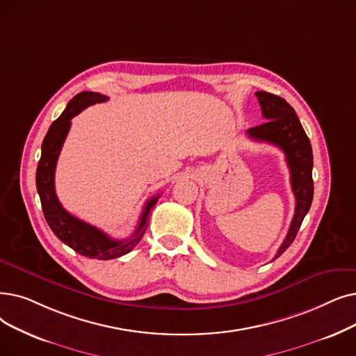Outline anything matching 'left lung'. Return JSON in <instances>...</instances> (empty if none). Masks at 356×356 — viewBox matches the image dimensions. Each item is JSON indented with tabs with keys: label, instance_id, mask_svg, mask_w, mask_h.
<instances>
[{
	"label": "left lung",
	"instance_id": "8db88e82",
	"mask_svg": "<svg viewBox=\"0 0 356 356\" xmlns=\"http://www.w3.org/2000/svg\"><path fill=\"white\" fill-rule=\"evenodd\" d=\"M256 97L261 107V115L268 122L250 128L247 135L254 141L268 143L284 151L291 173V188L296 196V212H293L288 234L273 257L275 260L292 244L304 216L310 211L314 193L313 149L296 111L286 100L268 91H257Z\"/></svg>",
	"mask_w": 356,
	"mask_h": 356
}]
</instances>
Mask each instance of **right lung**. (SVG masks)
<instances>
[{"instance_id":"right-lung-1","label":"right lung","mask_w":356,"mask_h":356,"mask_svg":"<svg viewBox=\"0 0 356 356\" xmlns=\"http://www.w3.org/2000/svg\"><path fill=\"white\" fill-rule=\"evenodd\" d=\"M107 97L100 92L81 91L70 100L65 111L63 112L46 134L42 144V156L36 170V188L40 197L44 220L54 231V234L72 250L87 256L90 259L109 260L129 253L140 243L148 227V216L151 208L157 204L160 195L152 196L138 222L136 231L128 240H115L104 234L102 229L92 227L76 216L71 215L59 204L55 193V168L60 148L64 145L68 131L71 128V119L79 115L86 107L106 102Z\"/></svg>"}]
</instances>
